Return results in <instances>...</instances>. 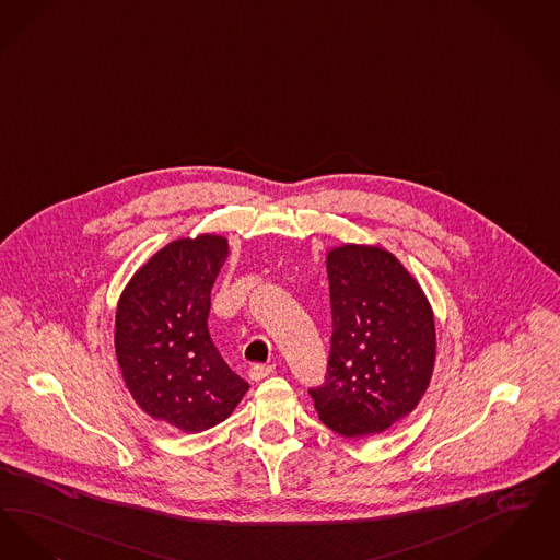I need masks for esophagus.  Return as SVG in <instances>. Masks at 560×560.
Masks as SVG:
<instances>
[{"mask_svg": "<svg viewBox=\"0 0 560 560\" xmlns=\"http://www.w3.org/2000/svg\"><path fill=\"white\" fill-rule=\"evenodd\" d=\"M271 372H273V365L255 364L248 370V376H250V381L259 383V381H264L266 376H269Z\"/></svg>", "mask_w": 560, "mask_h": 560, "instance_id": "esophagus-1", "label": "esophagus"}]
</instances>
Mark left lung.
<instances>
[{
    "label": "left lung",
    "mask_w": 560,
    "mask_h": 560,
    "mask_svg": "<svg viewBox=\"0 0 560 560\" xmlns=\"http://www.w3.org/2000/svg\"><path fill=\"white\" fill-rule=\"evenodd\" d=\"M332 337L326 381L310 389L319 420L342 438L387 431L418 406L435 368L438 335L427 294L389 250H328Z\"/></svg>",
    "instance_id": "1"
}]
</instances>
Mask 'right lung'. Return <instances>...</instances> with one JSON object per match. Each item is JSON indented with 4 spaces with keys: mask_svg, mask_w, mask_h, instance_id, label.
I'll return each mask as SVG.
<instances>
[{
    "mask_svg": "<svg viewBox=\"0 0 560 560\" xmlns=\"http://www.w3.org/2000/svg\"><path fill=\"white\" fill-rule=\"evenodd\" d=\"M228 238L200 234L156 250L122 291L115 351L136 404L184 433L223 422L248 383L219 355L207 319Z\"/></svg>",
    "mask_w": 560,
    "mask_h": 560,
    "instance_id": "obj_1",
    "label": "right lung"
}]
</instances>
